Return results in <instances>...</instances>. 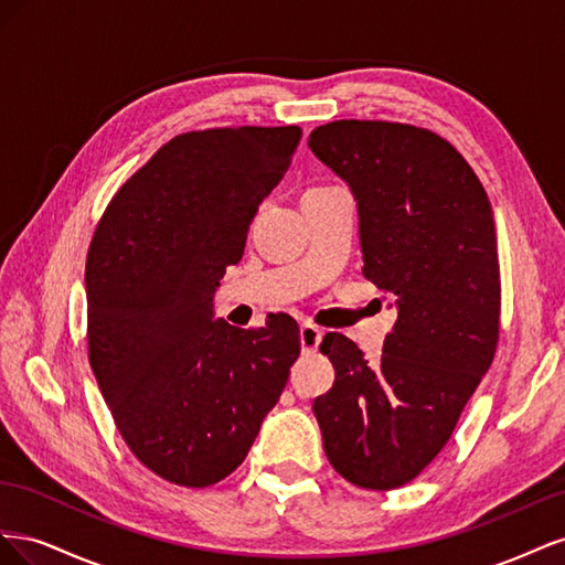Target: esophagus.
I'll use <instances>...</instances> for the list:
<instances>
[{"label": "esophagus", "mask_w": 565, "mask_h": 565, "mask_svg": "<svg viewBox=\"0 0 565 565\" xmlns=\"http://www.w3.org/2000/svg\"><path fill=\"white\" fill-rule=\"evenodd\" d=\"M299 339H301V351L313 353L322 339V330L316 328V324H311V322H303L299 330Z\"/></svg>", "instance_id": "34e87169"}]
</instances>
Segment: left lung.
<instances>
[{"label": "left lung", "mask_w": 565, "mask_h": 565, "mask_svg": "<svg viewBox=\"0 0 565 565\" xmlns=\"http://www.w3.org/2000/svg\"><path fill=\"white\" fill-rule=\"evenodd\" d=\"M361 218L363 273L396 301L382 358L322 337L332 388L313 401L337 473L365 490L417 478L452 436L500 339V262L486 188L438 134L380 119L311 131Z\"/></svg>", "instance_id": "obj_1"}]
</instances>
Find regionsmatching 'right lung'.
Returning a JSON list of instances; mask_svg holds the SVG:
<instances>
[{
	"label": "right lung",
	"mask_w": 565,
	"mask_h": 565,
	"mask_svg": "<svg viewBox=\"0 0 565 565\" xmlns=\"http://www.w3.org/2000/svg\"><path fill=\"white\" fill-rule=\"evenodd\" d=\"M301 139L289 127L174 136L110 200L87 254L89 363L117 431L169 483L243 465L301 351L295 318H212L226 266Z\"/></svg>",
	"instance_id": "obj_1"
}]
</instances>
